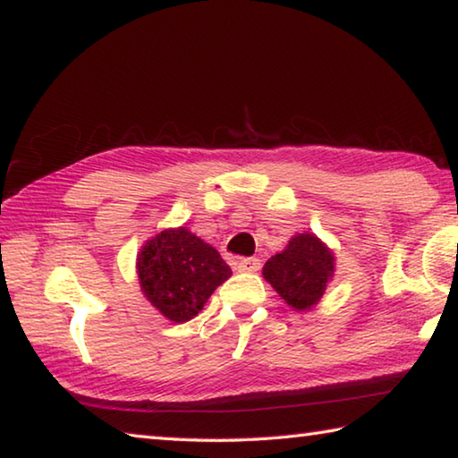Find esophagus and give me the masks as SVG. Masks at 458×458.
<instances>
[{"label":"esophagus","mask_w":458,"mask_h":458,"mask_svg":"<svg viewBox=\"0 0 458 458\" xmlns=\"http://www.w3.org/2000/svg\"><path fill=\"white\" fill-rule=\"evenodd\" d=\"M236 268L240 273H257L260 268V260L259 259H240L236 262Z\"/></svg>","instance_id":"34e87169"}]
</instances>
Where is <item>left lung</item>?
I'll list each match as a JSON object with an SVG mask.
<instances>
[{
    "instance_id": "8db88e82",
    "label": "left lung",
    "mask_w": 458,
    "mask_h": 458,
    "mask_svg": "<svg viewBox=\"0 0 458 458\" xmlns=\"http://www.w3.org/2000/svg\"><path fill=\"white\" fill-rule=\"evenodd\" d=\"M333 252L311 232L289 240L283 252L267 260L262 275L294 311L319 303L335 270Z\"/></svg>"
}]
</instances>
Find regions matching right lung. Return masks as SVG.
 I'll return each mask as SVG.
<instances>
[{"instance_id": "obj_1", "label": "right lung", "mask_w": 458, "mask_h": 458, "mask_svg": "<svg viewBox=\"0 0 458 458\" xmlns=\"http://www.w3.org/2000/svg\"><path fill=\"white\" fill-rule=\"evenodd\" d=\"M137 275L147 301L169 321L185 323L232 270L214 246L180 226L147 240L137 254Z\"/></svg>"}]
</instances>
